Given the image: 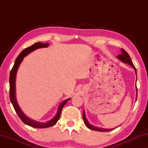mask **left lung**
<instances>
[{
  "label": "left lung",
  "instance_id": "obj_1",
  "mask_svg": "<svg viewBox=\"0 0 148 148\" xmlns=\"http://www.w3.org/2000/svg\"><path fill=\"white\" fill-rule=\"evenodd\" d=\"M121 51H122V53L118 55V56H117V58H118L119 60H121L122 62H125V63H128L129 64L131 65V66L133 67V69H134L135 72H136V69L135 68V66H134L133 63H132V62L131 61V58H130V56L128 54V53L124 50L123 49L121 48ZM136 91H137V87H136ZM136 99H137V92H136ZM83 119H84V123H86V126L88 127L89 129H91V130H93V131H101V132H106V131H112L113 129H102V128H99V127H96L95 126H92L91 124H89V121H87L86 117V115H85V112L84 111L83 112Z\"/></svg>",
  "mask_w": 148,
  "mask_h": 148
}]
</instances>
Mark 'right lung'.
I'll return each instance as SVG.
<instances>
[{
    "label": "right lung",
    "instance_id": "add662e5",
    "mask_svg": "<svg viewBox=\"0 0 148 148\" xmlns=\"http://www.w3.org/2000/svg\"><path fill=\"white\" fill-rule=\"evenodd\" d=\"M49 44H42L41 42H36L34 44L32 45L31 46L29 47H27L25 49L23 50V51H21V53H20L18 57H17L16 59V61H15L14 65L13 68L11 70L10 74V101L12 105L14 108L15 110H16L17 114L18 115L19 118L21 119V121H23L25 124H26L29 126H31L32 127H34V128H47V127H51L56 123L58 121L60 116H61L62 108L67 102H68L71 99H66L63 102H62L61 104L59 105L58 108V110H57V112L56 116L53 117V119L49 120V121H47L46 123H41V122H38L36 121H34V120H32L28 117H27L24 113L22 112V110L20 108L18 104H17L16 98V74L17 71L18 70V68L20 64L23 60V58L26 56H27L29 53H31V52L33 51L34 50L38 49V48H41V47H46L48 46Z\"/></svg>",
    "mask_w": 148,
    "mask_h": 148
}]
</instances>
